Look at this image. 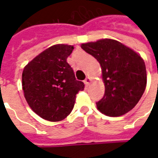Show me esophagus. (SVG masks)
<instances>
[{"label":"esophagus","instance_id":"obj_1","mask_svg":"<svg viewBox=\"0 0 158 158\" xmlns=\"http://www.w3.org/2000/svg\"><path fill=\"white\" fill-rule=\"evenodd\" d=\"M91 81H92V79H90V78H86V79H85V81H84V83L85 84V85H89L90 83H91Z\"/></svg>","mask_w":158,"mask_h":158}]
</instances>
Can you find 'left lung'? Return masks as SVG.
Masks as SVG:
<instances>
[{"label":"left lung","instance_id":"left-lung-1","mask_svg":"<svg viewBox=\"0 0 158 158\" xmlns=\"http://www.w3.org/2000/svg\"><path fill=\"white\" fill-rule=\"evenodd\" d=\"M80 46L101 64L105 94L96 103L98 110L113 117L132 110L147 85L143 57L131 48L110 38L85 43Z\"/></svg>","mask_w":158,"mask_h":158}]
</instances>
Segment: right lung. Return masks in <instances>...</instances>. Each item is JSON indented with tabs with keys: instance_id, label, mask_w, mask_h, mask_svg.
Wrapping results in <instances>:
<instances>
[{
	"instance_id": "right-lung-1",
	"label": "right lung",
	"mask_w": 158,
	"mask_h": 158,
	"mask_svg": "<svg viewBox=\"0 0 158 158\" xmlns=\"http://www.w3.org/2000/svg\"><path fill=\"white\" fill-rule=\"evenodd\" d=\"M73 45L55 44L38 54L25 65L22 85L25 100L37 115L49 122H59L68 116L76 94L84 83L76 80L67 63Z\"/></svg>"
}]
</instances>
